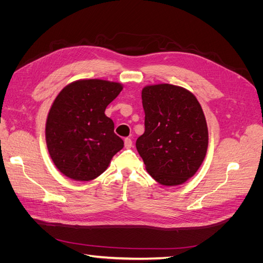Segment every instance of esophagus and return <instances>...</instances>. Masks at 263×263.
I'll list each match as a JSON object with an SVG mask.
<instances>
[{"instance_id": "obj_1", "label": "esophagus", "mask_w": 263, "mask_h": 263, "mask_svg": "<svg viewBox=\"0 0 263 263\" xmlns=\"http://www.w3.org/2000/svg\"><path fill=\"white\" fill-rule=\"evenodd\" d=\"M124 142H125V147H126L127 149H129V148L133 147V141H132L130 138H125V139H124Z\"/></svg>"}]
</instances>
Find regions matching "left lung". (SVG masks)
<instances>
[{"label":"left lung","mask_w":263,"mask_h":263,"mask_svg":"<svg viewBox=\"0 0 263 263\" xmlns=\"http://www.w3.org/2000/svg\"><path fill=\"white\" fill-rule=\"evenodd\" d=\"M145 133L136 148L146 170L162 185L192 178L209 146V130L200 103L190 91L172 84L148 85L141 92Z\"/></svg>","instance_id":"left-lung-1"}]
</instances>
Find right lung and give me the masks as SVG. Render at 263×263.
Returning <instances> with one entry per match:
<instances>
[{
    "instance_id": "add662e5",
    "label": "right lung",
    "mask_w": 263,
    "mask_h": 263,
    "mask_svg": "<svg viewBox=\"0 0 263 263\" xmlns=\"http://www.w3.org/2000/svg\"><path fill=\"white\" fill-rule=\"evenodd\" d=\"M122 90L117 82L78 80L63 87L53 101L46 142L54 165L66 177L76 181L98 178L124 147L104 113Z\"/></svg>"
}]
</instances>
